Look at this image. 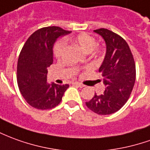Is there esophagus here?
Segmentation results:
<instances>
[{"label":"esophagus","instance_id":"34e87169","mask_svg":"<svg viewBox=\"0 0 150 150\" xmlns=\"http://www.w3.org/2000/svg\"><path fill=\"white\" fill-rule=\"evenodd\" d=\"M72 84L78 86V87H79V88H83V87H84V85H83V83H79V82H73L72 83Z\"/></svg>","mask_w":150,"mask_h":150}]
</instances>
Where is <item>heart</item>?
I'll return each instance as SVG.
<instances>
[{
    "label": "heart",
    "mask_w": 150,
    "mask_h": 150,
    "mask_svg": "<svg viewBox=\"0 0 150 150\" xmlns=\"http://www.w3.org/2000/svg\"><path fill=\"white\" fill-rule=\"evenodd\" d=\"M72 42L76 44L77 45H79L81 49H82L85 53H99L100 51L99 50H97V48L95 47L97 43H96V40L93 38V36L88 35L86 33H82L79 35H76L75 37H72L70 39ZM65 49V42L63 40H61L59 42H57L53 49V53L54 56L59 58L62 55L63 51Z\"/></svg>",
    "instance_id": "obj_1"
}]
</instances>
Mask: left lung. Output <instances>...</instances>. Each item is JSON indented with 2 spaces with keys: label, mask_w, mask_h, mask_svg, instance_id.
I'll use <instances>...</instances> for the list:
<instances>
[{
  "label": "left lung",
  "mask_w": 150,
  "mask_h": 150,
  "mask_svg": "<svg viewBox=\"0 0 150 150\" xmlns=\"http://www.w3.org/2000/svg\"><path fill=\"white\" fill-rule=\"evenodd\" d=\"M93 31L103 38L106 45L99 68L105 90L100 95L95 93L86 105L97 115H110L119 110L128 100L136 80V65L124 39L105 28Z\"/></svg>",
  "instance_id": "obj_1"
}]
</instances>
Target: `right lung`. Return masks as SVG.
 <instances>
[{"mask_svg": "<svg viewBox=\"0 0 150 150\" xmlns=\"http://www.w3.org/2000/svg\"><path fill=\"white\" fill-rule=\"evenodd\" d=\"M70 33L59 27L43 28L24 44L18 61L17 82L22 96L32 107L49 110L57 106L68 88V84L47 83V69L53 64L54 43Z\"/></svg>", "mask_w": 150, "mask_h": 150, "instance_id": "1", "label": "right lung"}]
</instances>
